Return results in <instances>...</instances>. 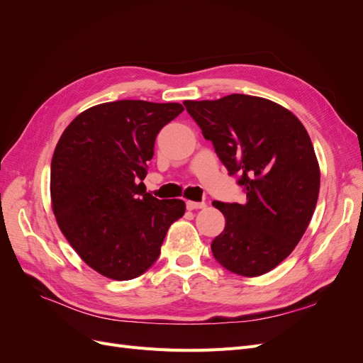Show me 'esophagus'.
<instances>
[{
	"instance_id": "1",
	"label": "esophagus",
	"mask_w": 363,
	"mask_h": 363,
	"mask_svg": "<svg viewBox=\"0 0 363 363\" xmlns=\"http://www.w3.org/2000/svg\"><path fill=\"white\" fill-rule=\"evenodd\" d=\"M186 207L189 208V211H196V208H204L206 203H196V201H188L186 203Z\"/></svg>"
}]
</instances>
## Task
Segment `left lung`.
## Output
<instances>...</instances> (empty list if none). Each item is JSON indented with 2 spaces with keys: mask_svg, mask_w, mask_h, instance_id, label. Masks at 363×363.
<instances>
[{
  "mask_svg": "<svg viewBox=\"0 0 363 363\" xmlns=\"http://www.w3.org/2000/svg\"><path fill=\"white\" fill-rule=\"evenodd\" d=\"M183 104L247 195L244 204L212 203L225 218L213 256L239 276H262L291 255L312 219L321 179L312 140L298 118L267 98Z\"/></svg>",
  "mask_w": 363,
  "mask_h": 363,
  "instance_id": "8db88e82",
  "label": "left lung"
}]
</instances>
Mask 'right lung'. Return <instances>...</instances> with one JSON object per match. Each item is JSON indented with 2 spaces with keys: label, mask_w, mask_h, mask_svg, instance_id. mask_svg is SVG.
Instances as JSON below:
<instances>
[{
  "label": "right lung",
  "mask_w": 363,
  "mask_h": 363,
  "mask_svg": "<svg viewBox=\"0 0 363 363\" xmlns=\"http://www.w3.org/2000/svg\"><path fill=\"white\" fill-rule=\"evenodd\" d=\"M179 103L121 100L94 106L65 128L51 160V206L82 260L112 280L144 274L160 255L183 200H157L144 180L159 131Z\"/></svg>",
  "instance_id": "obj_1"
}]
</instances>
